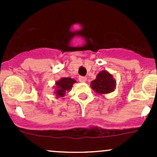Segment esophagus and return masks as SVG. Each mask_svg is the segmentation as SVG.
<instances>
[{"label": "esophagus", "mask_w": 157, "mask_h": 157, "mask_svg": "<svg viewBox=\"0 0 157 157\" xmlns=\"http://www.w3.org/2000/svg\"><path fill=\"white\" fill-rule=\"evenodd\" d=\"M79 81H80V83H85V82L86 81V77L80 76V77H79Z\"/></svg>", "instance_id": "esophagus-1"}]
</instances>
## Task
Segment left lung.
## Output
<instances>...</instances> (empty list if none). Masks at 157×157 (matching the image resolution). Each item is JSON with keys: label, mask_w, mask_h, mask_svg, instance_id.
Instances as JSON below:
<instances>
[{"label": "left lung", "mask_w": 157, "mask_h": 157, "mask_svg": "<svg viewBox=\"0 0 157 157\" xmlns=\"http://www.w3.org/2000/svg\"><path fill=\"white\" fill-rule=\"evenodd\" d=\"M91 88L98 94H108L115 90L116 80L113 75L106 71H102L90 83Z\"/></svg>", "instance_id": "8db88e82"}]
</instances>
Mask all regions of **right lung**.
<instances>
[{"label":"right lung","instance_id":"1","mask_svg":"<svg viewBox=\"0 0 157 157\" xmlns=\"http://www.w3.org/2000/svg\"><path fill=\"white\" fill-rule=\"evenodd\" d=\"M76 80L71 77H62L59 80L55 82V91L54 92L55 94V97L57 99L58 98L64 97L65 96L66 92L70 91L72 88L73 84L76 83Z\"/></svg>","mask_w":157,"mask_h":157}]
</instances>
